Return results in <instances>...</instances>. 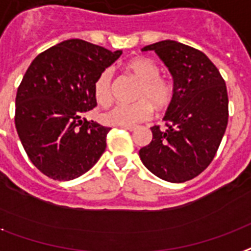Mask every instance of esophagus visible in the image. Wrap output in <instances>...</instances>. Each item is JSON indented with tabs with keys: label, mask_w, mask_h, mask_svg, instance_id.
<instances>
[{
	"label": "esophagus",
	"mask_w": 251,
	"mask_h": 251,
	"mask_svg": "<svg viewBox=\"0 0 251 251\" xmlns=\"http://www.w3.org/2000/svg\"><path fill=\"white\" fill-rule=\"evenodd\" d=\"M121 127H122V129H126V130H130V131L135 130V126H133V125H121Z\"/></svg>",
	"instance_id": "1"
}]
</instances>
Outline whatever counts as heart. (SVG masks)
I'll use <instances>...</instances> for the list:
<instances>
[{"label": "heart", "instance_id": "1", "mask_svg": "<svg viewBox=\"0 0 251 251\" xmlns=\"http://www.w3.org/2000/svg\"><path fill=\"white\" fill-rule=\"evenodd\" d=\"M127 72L140 81L135 90L134 103L116 105L101 114V120L109 125H137L149 120L153 106L157 109L168 106L174 94L173 83L161 77L159 66L148 57H135L126 64ZM94 97L101 106H107L113 101V72L105 69L94 81Z\"/></svg>", "mask_w": 251, "mask_h": 251}]
</instances>
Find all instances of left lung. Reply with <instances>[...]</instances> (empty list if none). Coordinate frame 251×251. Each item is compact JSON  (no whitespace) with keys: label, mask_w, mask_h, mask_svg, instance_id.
<instances>
[{"label":"left lung","mask_w":251,"mask_h":251,"mask_svg":"<svg viewBox=\"0 0 251 251\" xmlns=\"http://www.w3.org/2000/svg\"><path fill=\"white\" fill-rule=\"evenodd\" d=\"M154 50L174 78V94L163 117L151 127L153 140L140 150L154 176L179 183L205 170L220 148L229 120V98L220 70L201 50L166 40L145 46Z\"/></svg>","instance_id":"left-lung-1"}]
</instances>
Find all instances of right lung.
I'll use <instances>...</instances> for the list:
<instances>
[{"instance_id": "add662e5", "label": "right lung", "mask_w": 251, "mask_h": 251, "mask_svg": "<svg viewBox=\"0 0 251 251\" xmlns=\"http://www.w3.org/2000/svg\"><path fill=\"white\" fill-rule=\"evenodd\" d=\"M122 54L68 40L33 59L16 96V129L31 163L55 181L78 178L106 149L110 127L81 118L97 106L93 85Z\"/></svg>"}]
</instances>
